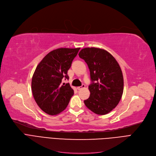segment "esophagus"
Listing matches in <instances>:
<instances>
[{
    "label": "esophagus",
    "instance_id": "1",
    "mask_svg": "<svg viewBox=\"0 0 156 156\" xmlns=\"http://www.w3.org/2000/svg\"><path fill=\"white\" fill-rule=\"evenodd\" d=\"M85 88V85L83 84H82L81 86H80V87H77V89L78 90H81V89H83V88Z\"/></svg>",
    "mask_w": 156,
    "mask_h": 156
}]
</instances>
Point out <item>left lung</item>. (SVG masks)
<instances>
[{
	"label": "left lung",
	"mask_w": 156,
	"mask_h": 156,
	"mask_svg": "<svg viewBox=\"0 0 156 156\" xmlns=\"http://www.w3.org/2000/svg\"><path fill=\"white\" fill-rule=\"evenodd\" d=\"M88 64L92 84L89 98L84 101L88 109L98 115L108 114L119 103L123 93L122 73L115 58L98 48H85L79 53Z\"/></svg>",
	"instance_id": "8db88e82"
}]
</instances>
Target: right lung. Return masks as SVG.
<instances>
[{"label":"right lung","instance_id":"right-lung-1","mask_svg":"<svg viewBox=\"0 0 156 156\" xmlns=\"http://www.w3.org/2000/svg\"><path fill=\"white\" fill-rule=\"evenodd\" d=\"M80 48H61L54 50L37 65L31 80V90L35 102L46 114H58L67 107L73 95L69 83L61 84L62 78L68 79V70Z\"/></svg>","mask_w":156,"mask_h":156}]
</instances>
